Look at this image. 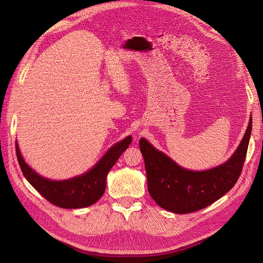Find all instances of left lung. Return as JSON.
<instances>
[{
  "mask_svg": "<svg viewBox=\"0 0 263 263\" xmlns=\"http://www.w3.org/2000/svg\"><path fill=\"white\" fill-rule=\"evenodd\" d=\"M252 129L250 116L243 138L227 161L209 170H189L179 165L146 138L139 147L145 160L148 191L160 208L187 214L208 208L232 190L240 176Z\"/></svg>",
  "mask_w": 263,
  "mask_h": 263,
  "instance_id": "obj_1",
  "label": "left lung"
}]
</instances>
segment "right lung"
<instances>
[{
  "label": "right lung",
  "instance_id": "add662e5",
  "mask_svg": "<svg viewBox=\"0 0 263 263\" xmlns=\"http://www.w3.org/2000/svg\"><path fill=\"white\" fill-rule=\"evenodd\" d=\"M130 142L129 135L110 147L90 170L65 180H51L37 173L24 160L17 141L16 155L24 177L47 201L61 209H83L97 203L104 194L108 171Z\"/></svg>",
  "mask_w": 263,
  "mask_h": 263
}]
</instances>
